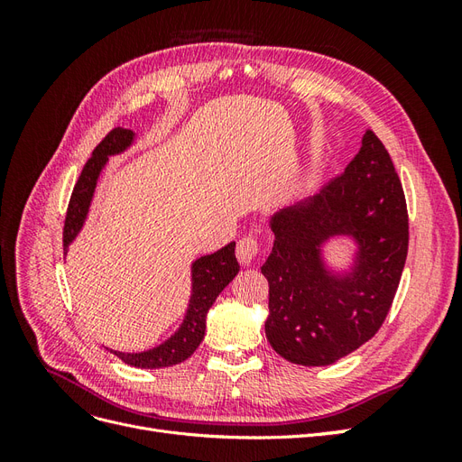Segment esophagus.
I'll return each instance as SVG.
<instances>
[{
	"mask_svg": "<svg viewBox=\"0 0 462 462\" xmlns=\"http://www.w3.org/2000/svg\"><path fill=\"white\" fill-rule=\"evenodd\" d=\"M258 253H260V241L254 235H245L239 241V245H236V258H239L243 263L253 262Z\"/></svg>",
	"mask_w": 462,
	"mask_h": 462,
	"instance_id": "esophagus-1",
	"label": "esophagus"
}]
</instances>
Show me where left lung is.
Segmentation results:
<instances>
[{
	"instance_id": "obj_1",
	"label": "left lung",
	"mask_w": 462,
	"mask_h": 462,
	"mask_svg": "<svg viewBox=\"0 0 462 462\" xmlns=\"http://www.w3.org/2000/svg\"><path fill=\"white\" fill-rule=\"evenodd\" d=\"M265 337L292 365L328 366L370 341L389 314L409 253V214L385 146L366 131L355 160L314 197L272 216ZM353 236L352 272L331 274L319 246Z\"/></svg>"
}]
</instances>
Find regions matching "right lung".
Instances as JSON below:
<instances>
[{
	"label": "right lung",
	"instance_id": "add662e5",
	"mask_svg": "<svg viewBox=\"0 0 462 462\" xmlns=\"http://www.w3.org/2000/svg\"><path fill=\"white\" fill-rule=\"evenodd\" d=\"M134 141V133L129 129H114L106 134L104 141L92 152V158L82 167V173L69 200L65 227H63V250L67 253L79 231L85 226L88 208L94 197V189L109 156L121 153ZM239 273V262L235 258V243H229L214 254L199 258L192 263V295L183 324L165 343L150 348L144 353H119L111 351L125 365L134 368H165L187 360L204 339L206 314L217 299L219 292L229 285L231 279Z\"/></svg>",
	"mask_w": 462,
	"mask_h": 462
}]
</instances>
